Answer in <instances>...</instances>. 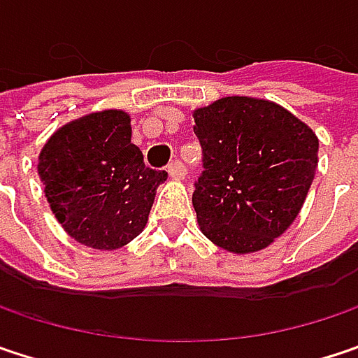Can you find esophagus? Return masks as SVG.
<instances>
[{
	"label": "esophagus",
	"mask_w": 358,
	"mask_h": 358,
	"mask_svg": "<svg viewBox=\"0 0 358 358\" xmlns=\"http://www.w3.org/2000/svg\"><path fill=\"white\" fill-rule=\"evenodd\" d=\"M168 174H170V178L172 180H182L186 176V166H184L182 162H172V164L168 166Z\"/></svg>",
	"instance_id": "obj_1"
}]
</instances>
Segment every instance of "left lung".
Listing matches in <instances>:
<instances>
[{
    "mask_svg": "<svg viewBox=\"0 0 358 358\" xmlns=\"http://www.w3.org/2000/svg\"><path fill=\"white\" fill-rule=\"evenodd\" d=\"M192 116L205 166L192 194L201 231L234 254L268 248L306 203L315 133L280 104L250 96L219 98Z\"/></svg>",
    "mask_w": 358,
    "mask_h": 358,
    "instance_id": "1",
    "label": "left lung"
}]
</instances>
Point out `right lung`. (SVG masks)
Listing matches in <instances>:
<instances>
[{
	"instance_id": "add662e5",
	"label": "right lung",
	"mask_w": 358,
	"mask_h": 358,
	"mask_svg": "<svg viewBox=\"0 0 358 358\" xmlns=\"http://www.w3.org/2000/svg\"><path fill=\"white\" fill-rule=\"evenodd\" d=\"M38 176L61 227L94 250H118L147 225L168 172L147 168L131 143V116L100 110L57 129L41 149Z\"/></svg>"
}]
</instances>
